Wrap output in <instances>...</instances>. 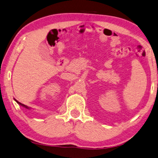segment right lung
I'll return each instance as SVG.
<instances>
[{"label": "right lung", "mask_w": 158, "mask_h": 158, "mask_svg": "<svg viewBox=\"0 0 158 158\" xmlns=\"http://www.w3.org/2000/svg\"><path fill=\"white\" fill-rule=\"evenodd\" d=\"M15 101H16V102H17L18 103H19V104H20L21 106H25V107H26V108H27V106H24V104H22V103H19V102H17V100H15Z\"/></svg>", "instance_id": "1"}]
</instances>
